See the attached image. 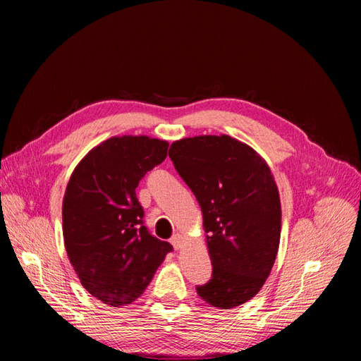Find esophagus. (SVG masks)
Returning a JSON list of instances; mask_svg holds the SVG:
<instances>
[{"label": "esophagus", "mask_w": 361, "mask_h": 361, "mask_svg": "<svg viewBox=\"0 0 361 361\" xmlns=\"http://www.w3.org/2000/svg\"><path fill=\"white\" fill-rule=\"evenodd\" d=\"M170 243H171V245L174 247V250H179V248L182 247V236H180L179 233L173 235L171 239H170Z\"/></svg>", "instance_id": "obj_1"}]
</instances>
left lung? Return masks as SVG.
<instances>
[{
    "label": "left lung",
    "mask_w": 361,
    "mask_h": 361,
    "mask_svg": "<svg viewBox=\"0 0 361 361\" xmlns=\"http://www.w3.org/2000/svg\"><path fill=\"white\" fill-rule=\"evenodd\" d=\"M169 157L203 214L212 277L197 286L212 307L233 309L262 289L281 231L277 185L265 159L228 135L182 138Z\"/></svg>",
    "instance_id": "8db88e82"
}]
</instances>
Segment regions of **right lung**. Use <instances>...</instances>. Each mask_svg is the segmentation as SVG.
Returning a JSON list of instances; mask_svg holds the SVG:
<instances>
[{
  "mask_svg": "<svg viewBox=\"0 0 361 361\" xmlns=\"http://www.w3.org/2000/svg\"><path fill=\"white\" fill-rule=\"evenodd\" d=\"M169 143L146 135L113 137L92 149L69 179L63 238L81 285L104 304L134 302L173 247L152 236L135 188L166 159Z\"/></svg>",
  "mask_w": 361,
  "mask_h": 361,
  "instance_id": "right-lung-1",
  "label": "right lung"
}]
</instances>
